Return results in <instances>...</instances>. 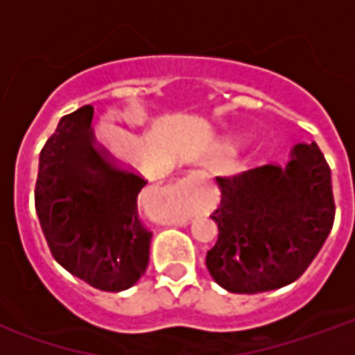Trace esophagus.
Returning a JSON list of instances; mask_svg holds the SVG:
<instances>
[{"instance_id":"1","label":"esophagus","mask_w":355,"mask_h":355,"mask_svg":"<svg viewBox=\"0 0 355 355\" xmlns=\"http://www.w3.org/2000/svg\"><path fill=\"white\" fill-rule=\"evenodd\" d=\"M186 192H188V182L186 180H178L177 184H175V193L177 196H186Z\"/></svg>"}]
</instances>
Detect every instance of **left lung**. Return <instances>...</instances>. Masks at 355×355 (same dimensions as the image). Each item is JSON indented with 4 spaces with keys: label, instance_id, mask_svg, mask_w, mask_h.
I'll return each mask as SVG.
<instances>
[{
    "label": "left lung",
    "instance_id": "8db88e82",
    "mask_svg": "<svg viewBox=\"0 0 355 355\" xmlns=\"http://www.w3.org/2000/svg\"><path fill=\"white\" fill-rule=\"evenodd\" d=\"M216 184L220 205L211 218L218 239L205 259L213 279L254 295L304 274L335 220L331 169L318 144H295L285 165L216 177Z\"/></svg>",
    "mask_w": 355,
    "mask_h": 355
}]
</instances>
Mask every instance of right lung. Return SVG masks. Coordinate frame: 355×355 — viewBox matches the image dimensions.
Masks as SVG:
<instances>
[{
    "mask_svg": "<svg viewBox=\"0 0 355 355\" xmlns=\"http://www.w3.org/2000/svg\"><path fill=\"white\" fill-rule=\"evenodd\" d=\"M93 106L64 116L40 154L35 211L55 261L119 293L146 272L152 232L139 216L146 180L94 142Z\"/></svg>",
    "mask_w": 355,
    "mask_h": 355,
    "instance_id": "1",
    "label": "right lung"
}]
</instances>
